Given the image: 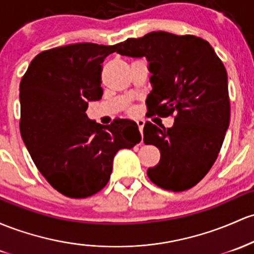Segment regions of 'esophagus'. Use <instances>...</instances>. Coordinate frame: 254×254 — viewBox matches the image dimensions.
Returning a JSON list of instances; mask_svg holds the SVG:
<instances>
[{
	"label": "esophagus",
	"instance_id": "34e87169",
	"mask_svg": "<svg viewBox=\"0 0 254 254\" xmlns=\"http://www.w3.org/2000/svg\"><path fill=\"white\" fill-rule=\"evenodd\" d=\"M136 124H137L138 130H140V132L142 133V131H143V127H144V121H142V119H137V121H136Z\"/></svg>",
	"mask_w": 254,
	"mask_h": 254
}]
</instances>
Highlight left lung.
Instances as JSON below:
<instances>
[{"mask_svg": "<svg viewBox=\"0 0 254 254\" xmlns=\"http://www.w3.org/2000/svg\"><path fill=\"white\" fill-rule=\"evenodd\" d=\"M117 53L146 58L152 73L148 112L176 116L169 129L144 124L143 142L160 150L158 165L147 171L149 180L172 191L191 188L212 168L229 127L224 65L207 41L164 31L129 38Z\"/></svg>", "mask_w": 254, "mask_h": 254, "instance_id": "8db88e82", "label": "left lung"}]
</instances>
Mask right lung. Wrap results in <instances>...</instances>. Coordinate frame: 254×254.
<instances>
[{"label":"right lung","instance_id":"right-lung-1","mask_svg":"<svg viewBox=\"0 0 254 254\" xmlns=\"http://www.w3.org/2000/svg\"><path fill=\"white\" fill-rule=\"evenodd\" d=\"M118 48L76 43L42 52L20 82V132L33 163L50 186L80 199L107 185L119 149L140 143L137 124L88 118V104L102 97L104 59Z\"/></svg>","mask_w":254,"mask_h":254}]
</instances>
